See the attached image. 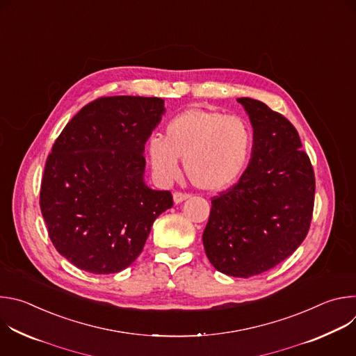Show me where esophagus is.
<instances>
[{
  "mask_svg": "<svg viewBox=\"0 0 356 356\" xmlns=\"http://www.w3.org/2000/svg\"><path fill=\"white\" fill-rule=\"evenodd\" d=\"M190 197V194L187 193H181V191H176L173 194V201L176 202V204H180V202H183L184 200H187Z\"/></svg>",
  "mask_w": 356,
  "mask_h": 356,
  "instance_id": "34e87169",
  "label": "esophagus"
}]
</instances>
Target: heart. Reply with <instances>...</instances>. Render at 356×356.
Returning <instances> with one entry per match:
<instances>
[{"label":"heart","instance_id":"heart-1","mask_svg":"<svg viewBox=\"0 0 356 356\" xmlns=\"http://www.w3.org/2000/svg\"><path fill=\"white\" fill-rule=\"evenodd\" d=\"M248 124L234 115L190 108L169 121L165 138L147 142L152 170L162 183L179 176V159L190 181L201 190L221 191L236 181L250 150Z\"/></svg>","mask_w":356,"mask_h":356}]
</instances>
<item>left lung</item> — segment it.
Wrapping results in <instances>:
<instances>
[{
    "mask_svg": "<svg viewBox=\"0 0 356 356\" xmlns=\"http://www.w3.org/2000/svg\"><path fill=\"white\" fill-rule=\"evenodd\" d=\"M236 101L253 128L252 154L239 181L213 198L202 243L218 272L250 277L283 262L306 238L316 180L296 128L262 101Z\"/></svg>",
    "mask_w": 356,
    "mask_h": 356,
    "instance_id": "obj_1",
    "label": "left lung"
}]
</instances>
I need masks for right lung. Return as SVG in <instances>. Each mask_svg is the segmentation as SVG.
<instances>
[{"instance_id": "1", "label": "right lung", "mask_w": 356, "mask_h": 356, "mask_svg": "<svg viewBox=\"0 0 356 356\" xmlns=\"http://www.w3.org/2000/svg\"><path fill=\"white\" fill-rule=\"evenodd\" d=\"M166 113L158 97H103L83 107L47 156L40 211L56 250L76 268L117 273L143 249L170 191L145 183V143Z\"/></svg>"}]
</instances>
